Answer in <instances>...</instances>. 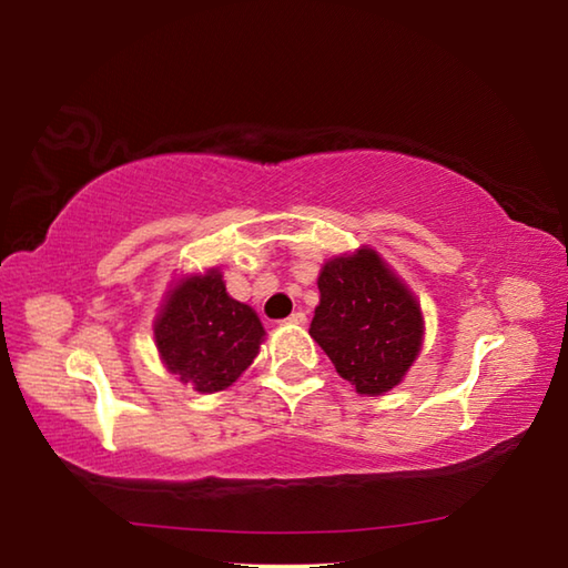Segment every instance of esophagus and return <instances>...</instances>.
<instances>
[{
  "mask_svg": "<svg viewBox=\"0 0 568 568\" xmlns=\"http://www.w3.org/2000/svg\"><path fill=\"white\" fill-rule=\"evenodd\" d=\"M287 323L291 325H305L307 323V318H305V313H301V311H295L291 318H287Z\"/></svg>",
  "mask_w": 568,
  "mask_h": 568,
  "instance_id": "obj_1",
  "label": "esophagus"
}]
</instances>
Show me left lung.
<instances>
[{
    "instance_id": "left-lung-1",
    "label": "left lung",
    "mask_w": 568,
    "mask_h": 568,
    "mask_svg": "<svg viewBox=\"0 0 568 568\" xmlns=\"http://www.w3.org/2000/svg\"><path fill=\"white\" fill-rule=\"evenodd\" d=\"M311 338L361 396L396 388L418 358L420 305L371 247L333 257L318 275Z\"/></svg>"
}]
</instances>
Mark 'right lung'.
Instances as JSON below:
<instances>
[{
  "mask_svg": "<svg viewBox=\"0 0 568 568\" xmlns=\"http://www.w3.org/2000/svg\"><path fill=\"white\" fill-rule=\"evenodd\" d=\"M265 328L253 307L227 295L223 273L187 275L168 293L155 321L162 363L197 393H217L255 361Z\"/></svg>",
  "mask_w": 568,
  "mask_h": 568,
  "instance_id": "add662e5",
  "label": "right lung"
}]
</instances>
